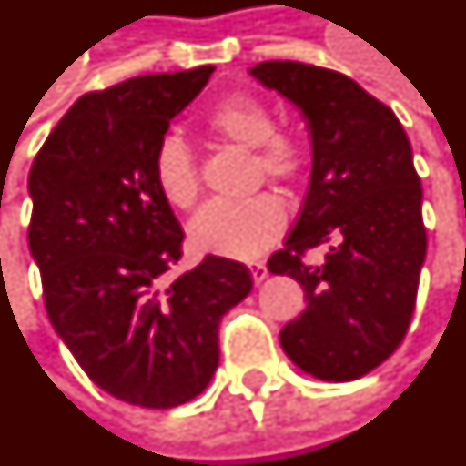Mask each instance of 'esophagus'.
<instances>
[{
    "instance_id": "34e87169",
    "label": "esophagus",
    "mask_w": 466,
    "mask_h": 466,
    "mask_svg": "<svg viewBox=\"0 0 466 466\" xmlns=\"http://www.w3.org/2000/svg\"><path fill=\"white\" fill-rule=\"evenodd\" d=\"M249 269H252V279H255V285H262V282L267 279V275H269V272H267V265H262V262H255Z\"/></svg>"
}]
</instances>
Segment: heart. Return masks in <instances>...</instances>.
<instances>
[{
  "label": "heart",
  "mask_w": 466,
  "mask_h": 466,
  "mask_svg": "<svg viewBox=\"0 0 466 466\" xmlns=\"http://www.w3.org/2000/svg\"><path fill=\"white\" fill-rule=\"evenodd\" d=\"M207 128L239 148H256L257 178L278 184L298 181L308 164L305 143L295 133L278 131L275 116L262 100L232 96L207 113ZM154 181L161 197L177 209H191L199 199V164L181 138H166L154 154ZM285 207L272 194L244 201H211L191 222V244L204 255L257 259L278 242L285 229Z\"/></svg>",
  "instance_id": "1"
}]
</instances>
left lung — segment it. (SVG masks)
<instances>
[{
    "label": "left lung",
    "mask_w": 466,
    "mask_h": 466,
    "mask_svg": "<svg viewBox=\"0 0 466 466\" xmlns=\"http://www.w3.org/2000/svg\"><path fill=\"white\" fill-rule=\"evenodd\" d=\"M252 75L305 113L312 136L308 197L267 262L298 279L308 302L279 343L315 379L356 380L401 346L414 315L426 229L411 143L396 113L348 75L289 60ZM320 243L324 265L305 266Z\"/></svg>",
    "instance_id": "left-lung-1"
}]
</instances>
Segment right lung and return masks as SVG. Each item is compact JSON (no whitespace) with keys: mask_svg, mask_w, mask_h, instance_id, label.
<instances>
[{"mask_svg":"<svg viewBox=\"0 0 466 466\" xmlns=\"http://www.w3.org/2000/svg\"><path fill=\"white\" fill-rule=\"evenodd\" d=\"M211 73L86 93L29 168L27 239L52 328L87 379L143 409H174L209 386L224 312L252 289L249 269L227 257L168 275L184 229L156 187L154 154Z\"/></svg>","mask_w":466,"mask_h":466,"instance_id":"right-lung-1","label":"right lung"}]
</instances>
